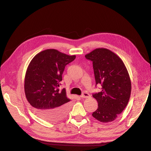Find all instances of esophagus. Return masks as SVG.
Wrapping results in <instances>:
<instances>
[{
  "instance_id": "esophagus-1",
  "label": "esophagus",
  "mask_w": 151,
  "mask_h": 151,
  "mask_svg": "<svg viewBox=\"0 0 151 151\" xmlns=\"http://www.w3.org/2000/svg\"><path fill=\"white\" fill-rule=\"evenodd\" d=\"M89 96H90V95L88 93L84 92L80 97L81 98H88V97H89Z\"/></svg>"
}]
</instances>
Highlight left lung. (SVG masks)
<instances>
[{"label": "left lung", "mask_w": 151, "mask_h": 151, "mask_svg": "<svg viewBox=\"0 0 151 151\" xmlns=\"http://www.w3.org/2000/svg\"><path fill=\"white\" fill-rule=\"evenodd\" d=\"M92 62L96 85L101 91L92 94L98 108L92 116L101 122L114 121L127 105L131 93L130 78L122 59L106 48H97L85 55Z\"/></svg>", "instance_id": "1"}]
</instances>
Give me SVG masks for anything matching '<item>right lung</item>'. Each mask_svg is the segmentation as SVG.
<instances>
[{"mask_svg":"<svg viewBox=\"0 0 151 151\" xmlns=\"http://www.w3.org/2000/svg\"><path fill=\"white\" fill-rule=\"evenodd\" d=\"M54 49L37 54L27 67L25 80L26 97L36 114L51 122L64 119L70 109L65 89L60 90L65 67L75 60Z\"/></svg>","mask_w":151,"mask_h":151,"instance_id":"add662e5","label":"right lung"}]
</instances>
